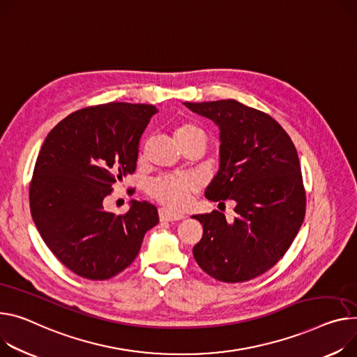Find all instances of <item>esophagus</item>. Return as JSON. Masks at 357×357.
I'll return each instance as SVG.
<instances>
[{
  "instance_id": "1",
  "label": "esophagus",
  "mask_w": 357,
  "mask_h": 357,
  "mask_svg": "<svg viewBox=\"0 0 357 357\" xmlns=\"http://www.w3.org/2000/svg\"><path fill=\"white\" fill-rule=\"evenodd\" d=\"M158 215L161 222H176V220H183L184 215L178 214V213H173L167 208H160L158 210Z\"/></svg>"
}]
</instances>
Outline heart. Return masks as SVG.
<instances>
[{
	"label": "heart",
	"instance_id": "heart-1",
	"mask_svg": "<svg viewBox=\"0 0 357 357\" xmlns=\"http://www.w3.org/2000/svg\"><path fill=\"white\" fill-rule=\"evenodd\" d=\"M174 137L178 146L196 139H203L207 142L206 131L193 123L178 124L174 130ZM197 188L199 183L193 177L167 174L151 180L147 184V195L167 210L178 211L187 207L191 196L196 193Z\"/></svg>",
	"mask_w": 357,
	"mask_h": 357
}]
</instances>
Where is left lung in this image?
I'll return each instance as SVG.
<instances>
[{"instance_id":"1","label":"left lung","mask_w":357,"mask_h":357,"mask_svg":"<svg viewBox=\"0 0 357 357\" xmlns=\"http://www.w3.org/2000/svg\"><path fill=\"white\" fill-rule=\"evenodd\" d=\"M184 105L220 128V169L206 197L236 203L233 222L218 210L193 215L203 225L193 256L215 280H252L284 256L303 223L306 191L296 147L273 117L236 100Z\"/></svg>"}]
</instances>
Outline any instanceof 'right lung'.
I'll return each mask as SVG.
<instances>
[{"mask_svg":"<svg viewBox=\"0 0 357 357\" xmlns=\"http://www.w3.org/2000/svg\"><path fill=\"white\" fill-rule=\"evenodd\" d=\"M157 108L107 102L81 108L54 127L38 153L30 208L47 248L77 276L107 280L137 257L155 206L131 202L124 214L105 210L113 185L132 174L139 143Z\"/></svg>","mask_w":357,"mask_h":357,"instance_id":"add662e5","label":"right lung"}]
</instances>
